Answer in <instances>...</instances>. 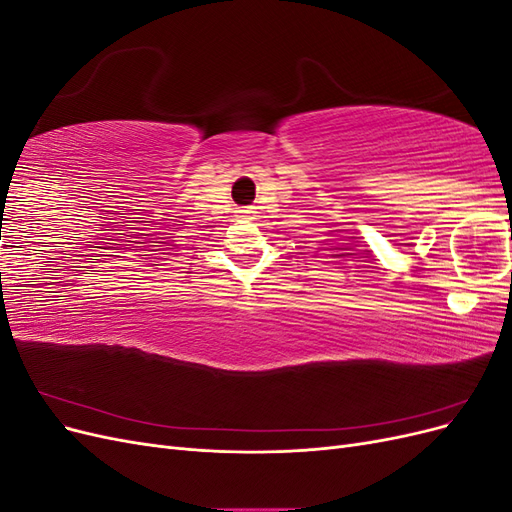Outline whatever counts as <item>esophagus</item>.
<instances>
[{
    "instance_id": "34e87169",
    "label": "esophagus",
    "mask_w": 512,
    "mask_h": 512,
    "mask_svg": "<svg viewBox=\"0 0 512 512\" xmlns=\"http://www.w3.org/2000/svg\"><path fill=\"white\" fill-rule=\"evenodd\" d=\"M241 213L245 215V218H250V215H252V213H256V211H254V207H243V209H241Z\"/></svg>"
}]
</instances>
